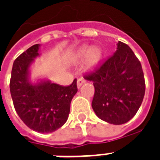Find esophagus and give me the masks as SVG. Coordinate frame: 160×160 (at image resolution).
<instances>
[{"label": "esophagus", "mask_w": 160, "mask_h": 160, "mask_svg": "<svg viewBox=\"0 0 160 160\" xmlns=\"http://www.w3.org/2000/svg\"><path fill=\"white\" fill-rule=\"evenodd\" d=\"M85 83V80H83V79H81V78H79L77 80V88L78 89H80V87H81V85H83Z\"/></svg>", "instance_id": "34e87169"}]
</instances>
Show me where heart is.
<instances>
[{"label": "heart", "instance_id": "b5f03b06", "mask_svg": "<svg viewBox=\"0 0 160 160\" xmlns=\"http://www.w3.org/2000/svg\"><path fill=\"white\" fill-rule=\"evenodd\" d=\"M103 52L99 47H91L88 45L80 46L75 51L72 56L74 61H79L86 57L85 63V69L86 70H93L98 67L102 60Z\"/></svg>", "mask_w": 160, "mask_h": 160}]
</instances>
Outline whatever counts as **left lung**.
Instances as JSON below:
<instances>
[{
	"label": "left lung",
	"mask_w": 160,
	"mask_h": 160,
	"mask_svg": "<svg viewBox=\"0 0 160 160\" xmlns=\"http://www.w3.org/2000/svg\"><path fill=\"white\" fill-rule=\"evenodd\" d=\"M92 108L100 119L113 124L126 123L135 115L145 91L141 64L129 46L119 41L114 55L95 72Z\"/></svg>",
	"instance_id": "8db88e82"
}]
</instances>
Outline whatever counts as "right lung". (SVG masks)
Listing matches in <instances>:
<instances>
[{
	"label": "right lung",
	"instance_id": "add662e5",
	"mask_svg": "<svg viewBox=\"0 0 160 160\" xmlns=\"http://www.w3.org/2000/svg\"><path fill=\"white\" fill-rule=\"evenodd\" d=\"M41 45H34L14 61L10 90L14 107L21 119L34 131L51 133L65 124L70 102L77 93L76 80L60 86L48 79L31 80V65L39 57Z\"/></svg>",
	"mask_w": 160,
	"mask_h": 160
}]
</instances>
